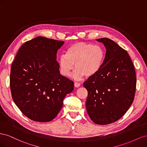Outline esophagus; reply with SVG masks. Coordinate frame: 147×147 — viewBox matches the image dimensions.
I'll use <instances>...</instances> for the list:
<instances>
[{"label": "esophagus", "instance_id": "34e87169", "mask_svg": "<svg viewBox=\"0 0 147 147\" xmlns=\"http://www.w3.org/2000/svg\"><path fill=\"white\" fill-rule=\"evenodd\" d=\"M74 86H75V87L78 88V87L80 86V83H77V82H75V83H74Z\"/></svg>", "mask_w": 147, "mask_h": 147}]
</instances>
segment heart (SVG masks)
Returning <instances> with one entry per match:
<instances>
[{"label": "heart", "mask_w": 147, "mask_h": 147, "mask_svg": "<svg viewBox=\"0 0 147 147\" xmlns=\"http://www.w3.org/2000/svg\"><path fill=\"white\" fill-rule=\"evenodd\" d=\"M105 59V52L100 46L85 42H77L69 46L65 55L59 57L61 72L65 77L70 76L72 71L77 69L74 77L80 80L86 76L91 77L98 73Z\"/></svg>", "instance_id": "heart-1"}]
</instances>
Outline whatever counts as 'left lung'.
Wrapping results in <instances>:
<instances>
[{
	"mask_svg": "<svg viewBox=\"0 0 147 147\" xmlns=\"http://www.w3.org/2000/svg\"><path fill=\"white\" fill-rule=\"evenodd\" d=\"M106 49L99 72L88 78L83 86L88 91L86 109L92 121L105 125L125 114L134 100L136 75L126 51L107 38H97Z\"/></svg>",
	"mask_w": 147,
	"mask_h": 147,
	"instance_id": "8db88e82",
	"label": "left lung"
}]
</instances>
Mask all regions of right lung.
Wrapping results in <instances>:
<instances>
[{
    "mask_svg": "<svg viewBox=\"0 0 147 147\" xmlns=\"http://www.w3.org/2000/svg\"><path fill=\"white\" fill-rule=\"evenodd\" d=\"M63 41L42 36L25 42L13 62L10 78L13 101L25 116L35 121L54 119L74 82L63 76L56 61Z\"/></svg>",
    "mask_w": 147,
    "mask_h": 147,
    "instance_id": "obj_1",
    "label": "right lung"
}]
</instances>
